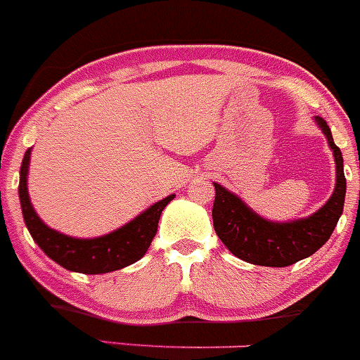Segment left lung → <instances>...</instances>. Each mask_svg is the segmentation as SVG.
Returning a JSON list of instances; mask_svg holds the SVG:
<instances>
[{
    "mask_svg": "<svg viewBox=\"0 0 360 360\" xmlns=\"http://www.w3.org/2000/svg\"><path fill=\"white\" fill-rule=\"evenodd\" d=\"M329 141L336 160V188L322 209L306 219L290 223H273L255 214L244 202L214 183L216 197L212 205V223L221 243L240 260L265 267H287L309 257L327 243L338 225L345 205L347 179L343 172V155L334 144L326 120L315 117Z\"/></svg>",
    "mask_w": 360,
    "mask_h": 360,
    "instance_id": "left-lung-1",
    "label": "left lung"
}]
</instances>
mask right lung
Instances as JSON below:
<instances>
[{
	"label": "right lung",
	"mask_w": 360,
	"mask_h": 360,
	"mask_svg": "<svg viewBox=\"0 0 360 360\" xmlns=\"http://www.w3.org/2000/svg\"><path fill=\"white\" fill-rule=\"evenodd\" d=\"M31 149H27L22 158V165H20V207H22L24 223H26L31 237L49 258H52L61 267L75 271V273L103 274L127 267L144 257L155 239L156 230H158L160 214L165 205L172 200L174 195L156 202L148 211H144L134 221L121 226L116 232L107 233L98 239H73V237L63 236V233L49 229L34 212L30 202V195H27L26 179Z\"/></svg>",
	"instance_id": "add662e5"
}]
</instances>
